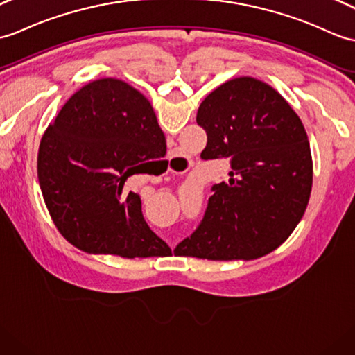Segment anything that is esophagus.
Segmentation results:
<instances>
[{"label":"esophagus","mask_w":355,"mask_h":355,"mask_svg":"<svg viewBox=\"0 0 355 355\" xmlns=\"http://www.w3.org/2000/svg\"><path fill=\"white\" fill-rule=\"evenodd\" d=\"M174 157H175V155H174Z\"/></svg>","instance_id":"esophagus-1"}]
</instances>
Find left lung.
<instances>
[{"label": "left lung", "instance_id": "1", "mask_svg": "<svg viewBox=\"0 0 355 355\" xmlns=\"http://www.w3.org/2000/svg\"><path fill=\"white\" fill-rule=\"evenodd\" d=\"M207 133L204 160L230 157L227 183L213 186L204 219L175 252L207 260H254L287 241L307 209L310 142L298 114L252 77L225 81L196 113Z\"/></svg>", "mask_w": 355, "mask_h": 355}]
</instances>
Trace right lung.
<instances>
[{
	"instance_id": "1",
	"label": "right lung",
	"mask_w": 355,
	"mask_h": 355,
	"mask_svg": "<svg viewBox=\"0 0 355 355\" xmlns=\"http://www.w3.org/2000/svg\"><path fill=\"white\" fill-rule=\"evenodd\" d=\"M166 153L151 103L118 78L77 90L42 136L37 178L60 234L87 254L163 257L171 248L142 216L125 181Z\"/></svg>"
}]
</instances>
